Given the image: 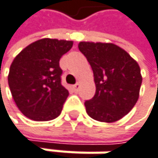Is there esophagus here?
<instances>
[{
    "mask_svg": "<svg viewBox=\"0 0 158 158\" xmlns=\"http://www.w3.org/2000/svg\"><path fill=\"white\" fill-rule=\"evenodd\" d=\"M80 87H81V84L78 82L76 83L75 85H73V89H74L75 91H78V90H80Z\"/></svg>",
    "mask_w": 158,
    "mask_h": 158,
    "instance_id": "1",
    "label": "esophagus"
}]
</instances>
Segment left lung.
Instances as JSON below:
<instances>
[{"instance_id":"8db88e82","label":"left lung","mask_w":158,"mask_h":158,"mask_svg":"<svg viewBox=\"0 0 158 158\" xmlns=\"http://www.w3.org/2000/svg\"><path fill=\"white\" fill-rule=\"evenodd\" d=\"M78 49L92 68L96 85L94 97L84 103L86 113L101 122L121 119L139 98V64L124 49L111 43L81 42Z\"/></svg>"}]
</instances>
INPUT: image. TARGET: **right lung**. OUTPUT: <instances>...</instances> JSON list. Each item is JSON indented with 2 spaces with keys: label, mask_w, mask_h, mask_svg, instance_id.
<instances>
[{
  "label": "right lung",
  "mask_w": 158,
  "mask_h": 158,
  "mask_svg": "<svg viewBox=\"0 0 158 158\" xmlns=\"http://www.w3.org/2000/svg\"><path fill=\"white\" fill-rule=\"evenodd\" d=\"M72 40L42 39L13 59L7 77L12 98L28 118L47 121L61 114L69 91L61 84L59 60L73 46Z\"/></svg>",
  "instance_id": "1"
}]
</instances>
